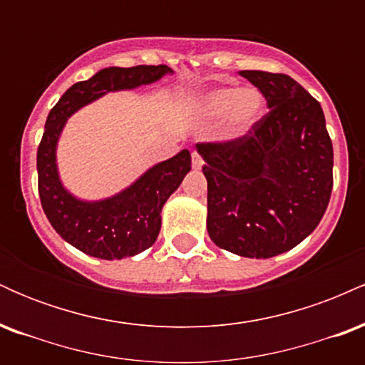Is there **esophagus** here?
Wrapping results in <instances>:
<instances>
[{
    "instance_id": "esophagus-1",
    "label": "esophagus",
    "mask_w": 365,
    "mask_h": 365,
    "mask_svg": "<svg viewBox=\"0 0 365 365\" xmlns=\"http://www.w3.org/2000/svg\"><path fill=\"white\" fill-rule=\"evenodd\" d=\"M202 165H204L202 158H200L197 153H192V168L200 170V168H202Z\"/></svg>"
}]
</instances>
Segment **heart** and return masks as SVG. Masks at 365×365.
<instances>
[{
	"label": "heart",
	"instance_id": "b5f03b06",
	"mask_svg": "<svg viewBox=\"0 0 365 365\" xmlns=\"http://www.w3.org/2000/svg\"><path fill=\"white\" fill-rule=\"evenodd\" d=\"M264 108V96L252 87H216L200 98L202 115L211 120L225 116V133L232 139L247 135L262 118Z\"/></svg>",
	"mask_w": 365,
	"mask_h": 365
}]
</instances>
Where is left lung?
Instances as JSON below:
<instances>
[{
    "mask_svg": "<svg viewBox=\"0 0 365 365\" xmlns=\"http://www.w3.org/2000/svg\"><path fill=\"white\" fill-rule=\"evenodd\" d=\"M269 113L240 139L197 144L207 180V233L242 257L287 252L319 225L333 188V144L321 104L292 77L238 72Z\"/></svg>",
    "mask_w": 365,
    "mask_h": 365,
    "instance_id": "1",
    "label": "left lung"
}]
</instances>
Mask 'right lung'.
I'll list each match as a JSON object with an SVG mask.
<instances>
[{"label": "right lung", "instance_id": "right-lung-1", "mask_svg": "<svg viewBox=\"0 0 365 365\" xmlns=\"http://www.w3.org/2000/svg\"><path fill=\"white\" fill-rule=\"evenodd\" d=\"M166 73H173L166 65L103 68L89 81L73 83L49 111L37 149L41 204L58 235L83 254L113 261L149 249L159 235L163 206L190 171L192 159L188 149H183L150 166L118 194L101 200L78 199L66 190L58 173L56 148L66 120L108 92L150 86Z\"/></svg>", "mask_w": 365, "mask_h": 365}]
</instances>
